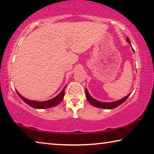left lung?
<instances>
[{"mask_svg":"<svg viewBox=\"0 0 154 154\" xmlns=\"http://www.w3.org/2000/svg\"><path fill=\"white\" fill-rule=\"evenodd\" d=\"M126 41H127L128 44H130V46H132L130 41V39H129V38H128V37H127ZM132 50L134 52V49L132 48ZM85 94H86V97H87V99L88 100V102H89L91 104L92 106H95V107L104 108V109H113V108L119 106V105L123 104V103L128 99V97H129L130 94H128L125 97L122 98V99H121L119 100H117V101H115V102H100V101L96 100L95 99H94V98H93L91 96L90 94H89V92H88V90H87V88L85 89Z\"/></svg>","mask_w":154,"mask_h":154,"instance_id":"8db88e82","label":"left lung"}]
</instances>
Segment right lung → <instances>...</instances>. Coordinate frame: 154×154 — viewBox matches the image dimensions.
I'll return each mask as SVG.
<instances>
[{"mask_svg":"<svg viewBox=\"0 0 154 154\" xmlns=\"http://www.w3.org/2000/svg\"><path fill=\"white\" fill-rule=\"evenodd\" d=\"M66 86H65L63 89L59 93V94L57 95L56 97L52 98L51 100L44 101V102H39V101H34L28 100L26 98L20 95L18 91L16 90V92L17 95H19V97L24 101L25 103H26L28 105H29L30 106H31L34 108H37V109H44V108H52L54 106H56L61 101L63 100V97L65 95V88Z\"/></svg>","mask_w":154,"mask_h":154,"instance_id":"1","label":"right lung"}]
</instances>
